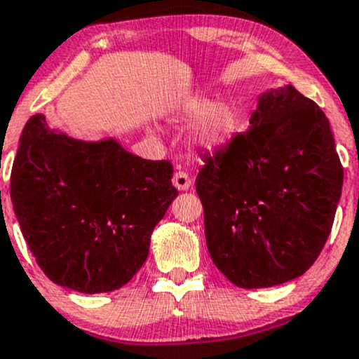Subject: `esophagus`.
Returning a JSON list of instances; mask_svg holds the SVG:
<instances>
[{"instance_id":"34e87169","label":"esophagus","mask_w":359,"mask_h":359,"mask_svg":"<svg viewBox=\"0 0 359 359\" xmlns=\"http://www.w3.org/2000/svg\"><path fill=\"white\" fill-rule=\"evenodd\" d=\"M172 182H173V186H175L177 191H187V189L191 187L192 180H191V177H189V173L179 170V172H175V175H173Z\"/></svg>"}]
</instances>
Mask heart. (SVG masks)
I'll return each mask as SVG.
<instances>
[{"label": "heart", "instance_id": "heart-1", "mask_svg": "<svg viewBox=\"0 0 359 359\" xmlns=\"http://www.w3.org/2000/svg\"><path fill=\"white\" fill-rule=\"evenodd\" d=\"M175 119L192 122L187 143L199 153H215L233 141L242 126V116L235 102L228 98L212 100L206 95H187L175 105Z\"/></svg>", "mask_w": 359, "mask_h": 359}]
</instances>
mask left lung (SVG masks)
<instances>
[{
  "label": "left lung",
  "instance_id": "1",
  "mask_svg": "<svg viewBox=\"0 0 359 359\" xmlns=\"http://www.w3.org/2000/svg\"><path fill=\"white\" fill-rule=\"evenodd\" d=\"M342 165L329 119L294 86L259 95L249 131L204 158L196 179L210 255L238 288H271L317 261Z\"/></svg>",
  "mask_w": 359,
  "mask_h": 359
}]
</instances>
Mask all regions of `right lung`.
I'll use <instances>...</instances> for the list:
<instances>
[{"instance_id": "right-lung-1", "label": "right lung", "mask_w": 359, "mask_h": 359, "mask_svg": "<svg viewBox=\"0 0 359 359\" xmlns=\"http://www.w3.org/2000/svg\"><path fill=\"white\" fill-rule=\"evenodd\" d=\"M168 160L133 155L116 137L83 141L27 121L10 196L23 238L53 283L93 294L119 290L148 257L177 189Z\"/></svg>"}]
</instances>
